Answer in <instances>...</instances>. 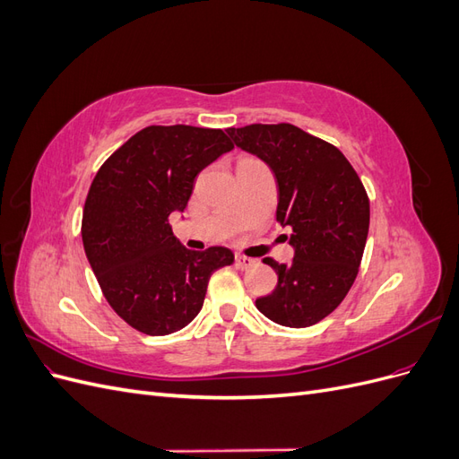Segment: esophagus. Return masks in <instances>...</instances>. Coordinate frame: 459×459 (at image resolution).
Wrapping results in <instances>:
<instances>
[{
    "mask_svg": "<svg viewBox=\"0 0 459 459\" xmlns=\"http://www.w3.org/2000/svg\"><path fill=\"white\" fill-rule=\"evenodd\" d=\"M235 264H238V268L247 270V268H253L255 264H256V260L248 258V256H243V255H238V256H235Z\"/></svg>",
    "mask_w": 459,
    "mask_h": 459,
    "instance_id": "1",
    "label": "esophagus"
}]
</instances>
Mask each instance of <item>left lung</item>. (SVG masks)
Segmentation results:
<instances>
[{"mask_svg":"<svg viewBox=\"0 0 459 459\" xmlns=\"http://www.w3.org/2000/svg\"><path fill=\"white\" fill-rule=\"evenodd\" d=\"M233 143L266 162L277 179L275 220L293 230L295 258H264L277 273L256 308L285 327H310L335 310L362 264L369 197L342 152L293 124L228 128Z\"/></svg>","mask_w":459,"mask_h":459,"instance_id":"1","label":"left lung"}]
</instances>
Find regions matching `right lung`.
I'll use <instances>...</instances> for the list:
<instances>
[{"label":"right lung","mask_w":459,"mask_h":459,"mask_svg":"<svg viewBox=\"0 0 459 459\" xmlns=\"http://www.w3.org/2000/svg\"><path fill=\"white\" fill-rule=\"evenodd\" d=\"M231 149L221 130L147 126L93 178L82 214L84 251L110 308L145 335L191 324L211 275L233 264L226 247L189 251L169 221L186 208L197 174Z\"/></svg>","instance_id":"right-lung-1"}]
</instances>
